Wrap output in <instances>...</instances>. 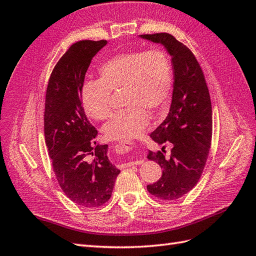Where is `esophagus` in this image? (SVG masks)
<instances>
[{"label": "esophagus", "mask_w": 256, "mask_h": 256, "mask_svg": "<svg viewBox=\"0 0 256 256\" xmlns=\"http://www.w3.org/2000/svg\"><path fill=\"white\" fill-rule=\"evenodd\" d=\"M132 150V144L131 143H116L114 145V150H116L117 154H127L129 152ZM141 160H136V162H130L125 164V167H131V166H136L141 164Z\"/></svg>", "instance_id": "esophagus-1"}]
</instances>
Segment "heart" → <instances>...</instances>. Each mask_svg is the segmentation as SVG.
Listing matches in <instances>:
<instances>
[{
    "label": "heart",
    "mask_w": 256,
    "mask_h": 256,
    "mask_svg": "<svg viewBox=\"0 0 256 256\" xmlns=\"http://www.w3.org/2000/svg\"><path fill=\"white\" fill-rule=\"evenodd\" d=\"M99 80L82 86V106L94 120L112 115L111 92L122 89V106L103 127L108 140L131 141L148 126L150 115H162L170 102L172 66L168 54L160 48L131 50L108 59L99 66Z\"/></svg>",
    "instance_id": "heart-1"
}]
</instances>
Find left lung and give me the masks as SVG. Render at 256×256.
Returning <instances> with one entry per match:
<instances>
[{"label": "left lung", "instance_id": "1", "mask_svg": "<svg viewBox=\"0 0 256 256\" xmlns=\"http://www.w3.org/2000/svg\"><path fill=\"white\" fill-rule=\"evenodd\" d=\"M160 43L169 52L174 66V92L166 120L150 134L162 152L150 150L148 158L162 168L157 182L148 185L155 197L171 202L188 194L198 183L204 171L212 140V106L204 72L188 46L169 33L140 36ZM172 144L170 155L164 145Z\"/></svg>", "mask_w": 256, "mask_h": 256}]
</instances>
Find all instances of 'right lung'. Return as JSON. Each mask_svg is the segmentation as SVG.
<instances>
[{
    "label": "right lung",
    "mask_w": 256,
    "mask_h": 256,
    "mask_svg": "<svg viewBox=\"0 0 256 256\" xmlns=\"http://www.w3.org/2000/svg\"><path fill=\"white\" fill-rule=\"evenodd\" d=\"M106 43H74L54 66L45 98V142L54 176L66 197L85 208H98L111 198L120 172L108 160V145H96L98 131L82 106L88 66Z\"/></svg>",
    "instance_id": "add662e5"
}]
</instances>
